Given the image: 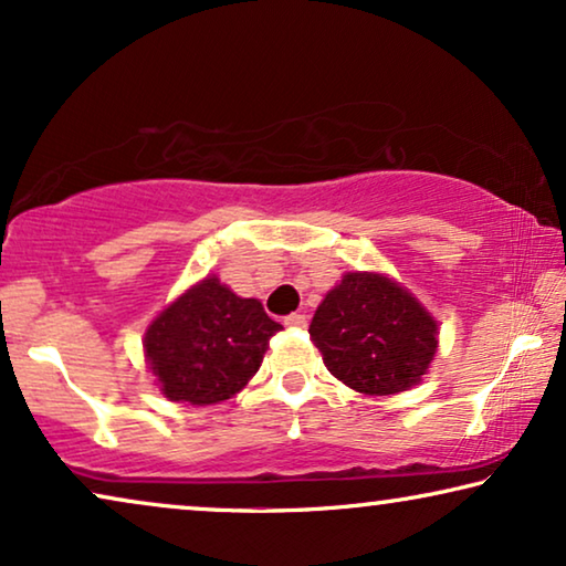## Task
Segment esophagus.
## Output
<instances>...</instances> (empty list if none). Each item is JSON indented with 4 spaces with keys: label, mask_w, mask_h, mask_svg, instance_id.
Segmentation results:
<instances>
[{
    "label": "esophagus",
    "mask_w": 566,
    "mask_h": 566,
    "mask_svg": "<svg viewBox=\"0 0 566 566\" xmlns=\"http://www.w3.org/2000/svg\"><path fill=\"white\" fill-rule=\"evenodd\" d=\"M306 324H308L306 314H289V316H285V327H291V329H304Z\"/></svg>",
    "instance_id": "obj_1"
}]
</instances>
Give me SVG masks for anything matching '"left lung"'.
<instances>
[{
    "instance_id": "obj_1",
    "label": "left lung",
    "mask_w": 566,
    "mask_h": 566,
    "mask_svg": "<svg viewBox=\"0 0 566 566\" xmlns=\"http://www.w3.org/2000/svg\"><path fill=\"white\" fill-rule=\"evenodd\" d=\"M308 335L329 374L370 397L412 389L438 350L432 314L381 273H345L316 308Z\"/></svg>"
}]
</instances>
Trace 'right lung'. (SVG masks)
<instances>
[{
  "mask_svg": "<svg viewBox=\"0 0 566 566\" xmlns=\"http://www.w3.org/2000/svg\"><path fill=\"white\" fill-rule=\"evenodd\" d=\"M281 329L258 298L237 296L208 275L149 324L144 355L169 401L219 405L258 374L270 337Z\"/></svg>",
  "mask_w": 566,
  "mask_h": 566,
  "instance_id": "add662e5",
  "label": "right lung"
}]
</instances>
